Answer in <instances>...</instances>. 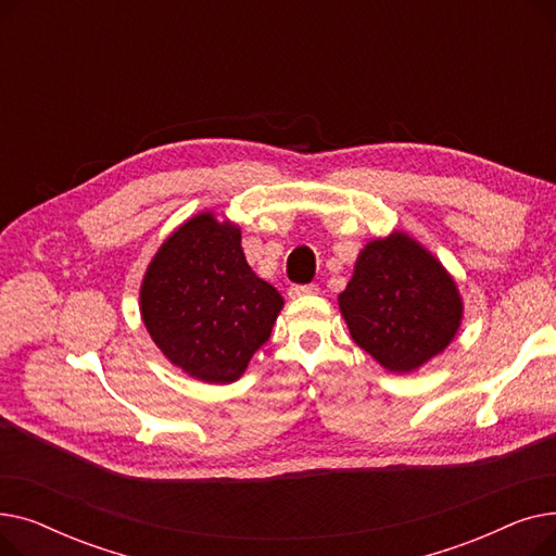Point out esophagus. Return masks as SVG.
I'll use <instances>...</instances> for the list:
<instances>
[{"label":"esophagus","instance_id":"34e87169","mask_svg":"<svg viewBox=\"0 0 556 556\" xmlns=\"http://www.w3.org/2000/svg\"><path fill=\"white\" fill-rule=\"evenodd\" d=\"M317 286L315 283H295V286H290V290H288V295L290 298H304V295H317Z\"/></svg>","mask_w":556,"mask_h":556}]
</instances>
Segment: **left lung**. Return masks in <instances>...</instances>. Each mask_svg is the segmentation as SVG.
<instances>
[{"label":"left lung","mask_w":556,"mask_h":556,"mask_svg":"<svg viewBox=\"0 0 556 556\" xmlns=\"http://www.w3.org/2000/svg\"><path fill=\"white\" fill-rule=\"evenodd\" d=\"M338 300L354 342L399 374L444 352L462 319L442 263L401 231L367 243Z\"/></svg>","instance_id":"obj_1"}]
</instances>
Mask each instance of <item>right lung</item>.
<instances>
[{
  "label": "right lung",
  "mask_w": 556,
  "mask_h": 556,
  "mask_svg": "<svg viewBox=\"0 0 556 556\" xmlns=\"http://www.w3.org/2000/svg\"><path fill=\"white\" fill-rule=\"evenodd\" d=\"M283 306L241 250V231L200 214L170 233L141 283V317L164 356L204 383H231Z\"/></svg>",
  "instance_id": "obj_1"
}]
</instances>
